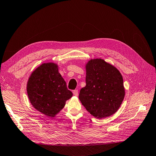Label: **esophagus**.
I'll use <instances>...</instances> for the list:
<instances>
[{
  "mask_svg": "<svg viewBox=\"0 0 156 156\" xmlns=\"http://www.w3.org/2000/svg\"><path fill=\"white\" fill-rule=\"evenodd\" d=\"M73 94L75 96H77L78 95V90L77 89L74 90L73 91Z\"/></svg>",
  "mask_w": 156,
  "mask_h": 156,
  "instance_id": "esophagus-1",
  "label": "esophagus"
}]
</instances>
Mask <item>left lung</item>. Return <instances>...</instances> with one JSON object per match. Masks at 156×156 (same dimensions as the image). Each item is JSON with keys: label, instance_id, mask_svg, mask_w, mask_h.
<instances>
[{"label": "left lung", "instance_id": "1", "mask_svg": "<svg viewBox=\"0 0 156 156\" xmlns=\"http://www.w3.org/2000/svg\"><path fill=\"white\" fill-rule=\"evenodd\" d=\"M86 71V86L80 90V101L98 119L113 115L119 108L125 96L121 73L101 58L88 61Z\"/></svg>", "mask_w": 156, "mask_h": 156}]
</instances>
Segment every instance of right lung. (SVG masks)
<instances>
[{
	"mask_svg": "<svg viewBox=\"0 0 156 156\" xmlns=\"http://www.w3.org/2000/svg\"><path fill=\"white\" fill-rule=\"evenodd\" d=\"M27 90L31 104L45 115L54 117L73 96L55 63H44L31 74Z\"/></svg>",
	"mask_w": 156,
	"mask_h": 156,
	"instance_id": "obj_1",
	"label": "right lung"
}]
</instances>
